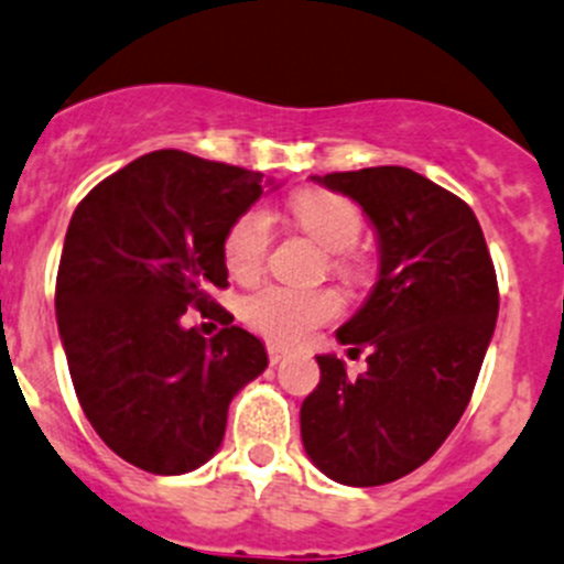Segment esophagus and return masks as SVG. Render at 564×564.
<instances>
[{
    "label": "esophagus",
    "instance_id": "obj_1",
    "mask_svg": "<svg viewBox=\"0 0 564 564\" xmlns=\"http://www.w3.org/2000/svg\"><path fill=\"white\" fill-rule=\"evenodd\" d=\"M267 358H270V364H281L283 358H286V349L278 347V344H267Z\"/></svg>",
    "mask_w": 564,
    "mask_h": 564
}]
</instances>
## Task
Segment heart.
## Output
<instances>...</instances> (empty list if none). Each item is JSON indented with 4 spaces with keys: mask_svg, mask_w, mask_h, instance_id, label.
Instances as JSON below:
<instances>
[{
    "mask_svg": "<svg viewBox=\"0 0 564 564\" xmlns=\"http://www.w3.org/2000/svg\"><path fill=\"white\" fill-rule=\"evenodd\" d=\"M292 223L327 250V267L338 278H355L360 256L355 250L364 217L358 206L333 189H300L289 200ZM272 248V217L264 206H250L223 237V261L231 278L248 283L259 278ZM344 303L333 289L264 286L242 303L245 325L272 344H300L341 314Z\"/></svg>",
    "mask_w": 564,
    "mask_h": 564,
    "instance_id": "1",
    "label": "heart"
}]
</instances>
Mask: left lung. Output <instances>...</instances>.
I'll list each match as a JSON object with an SVG mask.
<instances>
[{
  "label": "left lung",
  "instance_id": "8db88e82",
  "mask_svg": "<svg viewBox=\"0 0 564 564\" xmlns=\"http://www.w3.org/2000/svg\"><path fill=\"white\" fill-rule=\"evenodd\" d=\"M319 182L375 223L380 281L336 333L355 352L371 349L369 369L349 377L336 355H319L300 433L322 474L371 488L424 466L457 427L494 336L499 283L471 206L421 173L386 165Z\"/></svg>",
  "mask_w": 564,
  "mask_h": 564
}]
</instances>
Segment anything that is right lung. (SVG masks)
<instances>
[{
	"label": "right lung",
	"mask_w": 564,
	"mask_h": 564,
	"mask_svg": "<svg viewBox=\"0 0 564 564\" xmlns=\"http://www.w3.org/2000/svg\"><path fill=\"white\" fill-rule=\"evenodd\" d=\"M261 173L154 151L76 206L59 256L57 327L98 438L149 474H187L223 444L234 393L267 369L264 344L212 300L228 286L223 237L270 187ZM215 315L212 339L181 325Z\"/></svg>",
	"instance_id": "right-lung-1"
}]
</instances>
